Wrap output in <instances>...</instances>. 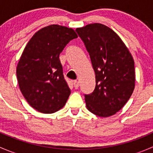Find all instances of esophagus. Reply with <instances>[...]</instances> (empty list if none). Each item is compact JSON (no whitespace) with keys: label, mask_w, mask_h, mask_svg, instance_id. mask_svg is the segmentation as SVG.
I'll use <instances>...</instances> for the list:
<instances>
[{"label":"esophagus","mask_w":153,"mask_h":153,"mask_svg":"<svg viewBox=\"0 0 153 153\" xmlns=\"http://www.w3.org/2000/svg\"><path fill=\"white\" fill-rule=\"evenodd\" d=\"M73 85H74V87H75V89H78V86H79V83H78V81H74Z\"/></svg>","instance_id":"obj_1"}]
</instances>
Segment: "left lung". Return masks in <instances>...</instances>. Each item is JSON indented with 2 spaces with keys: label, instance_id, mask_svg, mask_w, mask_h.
I'll return each mask as SVG.
<instances>
[{
  "label": "left lung",
  "instance_id": "1",
  "mask_svg": "<svg viewBox=\"0 0 153 153\" xmlns=\"http://www.w3.org/2000/svg\"><path fill=\"white\" fill-rule=\"evenodd\" d=\"M75 31L84 43L95 73V89L85 95L86 108L99 117L115 115L135 88L133 58L121 38L104 24H90Z\"/></svg>",
  "mask_w": 153,
  "mask_h": 153
}]
</instances>
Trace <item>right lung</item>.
I'll list each match as a JSON object with an SVG mask.
<instances>
[{
  "mask_svg": "<svg viewBox=\"0 0 153 153\" xmlns=\"http://www.w3.org/2000/svg\"><path fill=\"white\" fill-rule=\"evenodd\" d=\"M78 38L72 28L49 25L35 32L24 48L16 69L18 85L29 104L41 113L64 107L71 93L59 55Z\"/></svg>",
  "mask_w": 153,
  "mask_h": 153,
  "instance_id": "add662e5",
  "label": "right lung"
}]
</instances>
